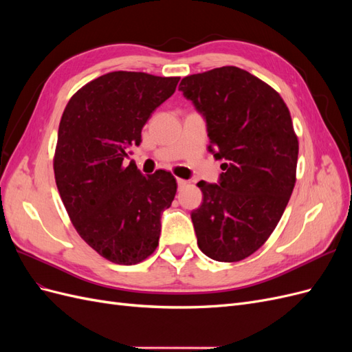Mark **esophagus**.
<instances>
[{
    "instance_id": "1",
    "label": "esophagus",
    "mask_w": 352,
    "mask_h": 352,
    "mask_svg": "<svg viewBox=\"0 0 352 352\" xmlns=\"http://www.w3.org/2000/svg\"><path fill=\"white\" fill-rule=\"evenodd\" d=\"M176 182H177V186H179V188H182V186H185V185L188 184L185 179H179V177L176 179Z\"/></svg>"
}]
</instances>
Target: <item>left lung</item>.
Masks as SVG:
<instances>
[{
  "mask_svg": "<svg viewBox=\"0 0 352 352\" xmlns=\"http://www.w3.org/2000/svg\"><path fill=\"white\" fill-rule=\"evenodd\" d=\"M179 91L202 114L217 184L198 182L190 212L199 250L216 261L250 257L267 241L295 186L298 138L286 104L247 70L225 66L182 79Z\"/></svg>",
  "mask_w": 352,
  "mask_h": 352,
  "instance_id": "obj_1",
  "label": "left lung"
}]
</instances>
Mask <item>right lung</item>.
<instances>
[{
	"instance_id": "obj_1",
	"label": "right lung",
	"mask_w": 352,
	"mask_h": 352,
	"mask_svg": "<svg viewBox=\"0 0 352 352\" xmlns=\"http://www.w3.org/2000/svg\"><path fill=\"white\" fill-rule=\"evenodd\" d=\"M177 82L111 72L80 88L61 116L54 155L61 201L80 238L116 264L141 263L155 251L160 219L176 195L170 172L144 176L135 163L124 162Z\"/></svg>"
}]
</instances>
